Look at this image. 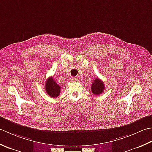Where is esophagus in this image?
<instances>
[{"label":"esophagus","mask_w":152,"mask_h":152,"mask_svg":"<svg viewBox=\"0 0 152 152\" xmlns=\"http://www.w3.org/2000/svg\"><path fill=\"white\" fill-rule=\"evenodd\" d=\"M77 80V77H72V78H71V81H72V82H76Z\"/></svg>","instance_id":"1"}]
</instances>
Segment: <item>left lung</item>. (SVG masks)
<instances>
[{
	"instance_id": "obj_1",
	"label": "left lung",
	"mask_w": 152,
	"mask_h": 152,
	"mask_svg": "<svg viewBox=\"0 0 152 152\" xmlns=\"http://www.w3.org/2000/svg\"><path fill=\"white\" fill-rule=\"evenodd\" d=\"M91 88L92 93L98 96L102 93V92L104 91L105 88V86L102 80H101L100 79L96 78L94 79V82L92 83Z\"/></svg>"
}]
</instances>
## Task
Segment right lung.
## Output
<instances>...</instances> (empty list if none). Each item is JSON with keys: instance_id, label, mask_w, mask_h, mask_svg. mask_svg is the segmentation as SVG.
<instances>
[{"instance_id": "add662e5", "label": "right lung", "mask_w": 152, "mask_h": 152, "mask_svg": "<svg viewBox=\"0 0 152 152\" xmlns=\"http://www.w3.org/2000/svg\"><path fill=\"white\" fill-rule=\"evenodd\" d=\"M60 86L57 84V83L52 77H50L46 80L45 85L46 92L52 98H57L60 95Z\"/></svg>"}]
</instances>
